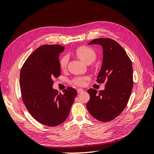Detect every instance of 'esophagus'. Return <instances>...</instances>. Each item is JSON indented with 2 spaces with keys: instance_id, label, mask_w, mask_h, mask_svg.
<instances>
[{
  "instance_id": "esophagus-1",
  "label": "esophagus",
  "mask_w": 154,
  "mask_h": 154,
  "mask_svg": "<svg viewBox=\"0 0 154 154\" xmlns=\"http://www.w3.org/2000/svg\"><path fill=\"white\" fill-rule=\"evenodd\" d=\"M83 92V90L82 89V88H78L77 89V92L78 93V94H80V93H82Z\"/></svg>"
}]
</instances>
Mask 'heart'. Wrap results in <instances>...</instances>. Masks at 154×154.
I'll return each mask as SVG.
<instances>
[{
  "label": "heart",
  "mask_w": 154,
  "mask_h": 154,
  "mask_svg": "<svg viewBox=\"0 0 154 154\" xmlns=\"http://www.w3.org/2000/svg\"><path fill=\"white\" fill-rule=\"evenodd\" d=\"M75 53L83 62L87 63L88 62H92L96 58V53L94 49L87 45H82L76 48ZM69 62L67 56H63L60 60V67L62 70H65L67 67ZM86 78L78 77L75 78L72 80V83L76 85L82 86L84 85Z\"/></svg>",
  "instance_id": "b5f03b06"
}]
</instances>
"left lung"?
<instances>
[{"mask_svg":"<svg viewBox=\"0 0 154 154\" xmlns=\"http://www.w3.org/2000/svg\"><path fill=\"white\" fill-rule=\"evenodd\" d=\"M88 44H99L103 48V62L97 82H105V86L99 92L94 88L87 91L90 100L87 108L97 120L110 122L118 117L128 103L134 84L132 62L124 49L112 39L100 38Z\"/></svg>","mask_w":154,"mask_h":154,"instance_id":"8db88e82","label":"left lung"}]
</instances>
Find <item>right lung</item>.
<instances>
[{
	"instance_id": "add662e5",
	"label": "right lung",
	"mask_w": 154,
	"mask_h": 154,
	"mask_svg": "<svg viewBox=\"0 0 154 154\" xmlns=\"http://www.w3.org/2000/svg\"><path fill=\"white\" fill-rule=\"evenodd\" d=\"M63 50L58 44L40 46L27 58L20 74L26 109L37 122L49 127L59 125L67 118L77 95L72 87L64 89L63 94L53 88V79L61 74L59 56Z\"/></svg>"
}]
</instances>
